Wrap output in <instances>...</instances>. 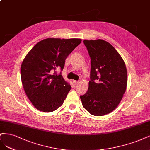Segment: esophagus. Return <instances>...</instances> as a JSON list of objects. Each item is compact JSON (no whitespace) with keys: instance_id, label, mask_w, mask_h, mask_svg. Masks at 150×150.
<instances>
[{"instance_id":"34e87169","label":"esophagus","mask_w":150,"mask_h":150,"mask_svg":"<svg viewBox=\"0 0 150 150\" xmlns=\"http://www.w3.org/2000/svg\"><path fill=\"white\" fill-rule=\"evenodd\" d=\"M73 83H74V84L75 85H77L79 83V81H76V80H74L73 81Z\"/></svg>"}]
</instances>
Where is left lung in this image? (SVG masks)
I'll use <instances>...</instances> for the list:
<instances>
[{"label":"left lung","instance_id":"left-lung-1","mask_svg":"<svg viewBox=\"0 0 150 150\" xmlns=\"http://www.w3.org/2000/svg\"><path fill=\"white\" fill-rule=\"evenodd\" d=\"M91 59L90 81L80 97L83 107L94 116L110 113L117 107L126 91L127 71L115 48L103 40H84Z\"/></svg>","mask_w":150,"mask_h":150}]
</instances>
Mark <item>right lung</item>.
<instances>
[{
  "label": "right lung",
  "instance_id": "right-lung-1",
  "mask_svg": "<svg viewBox=\"0 0 150 150\" xmlns=\"http://www.w3.org/2000/svg\"><path fill=\"white\" fill-rule=\"evenodd\" d=\"M80 38H49L33 47L23 59L21 75L25 92L32 105L43 112H52L64 103L71 86L62 71L67 57L81 43Z\"/></svg>",
  "mask_w": 150,
  "mask_h": 150
}]
</instances>
